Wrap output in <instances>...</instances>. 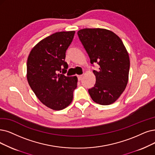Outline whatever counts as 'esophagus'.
Returning <instances> with one entry per match:
<instances>
[{
  "mask_svg": "<svg viewBox=\"0 0 155 155\" xmlns=\"http://www.w3.org/2000/svg\"><path fill=\"white\" fill-rule=\"evenodd\" d=\"M83 78V76L82 75H79V76H78V81H81V79Z\"/></svg>",
  "mask_w": 155,
  "mask_h": 155,
  "instance_id": "34e87169",
  "label": "esophagus"
}]
</instances>
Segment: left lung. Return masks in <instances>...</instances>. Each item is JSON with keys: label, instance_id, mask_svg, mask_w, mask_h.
<instances>
[{"label": "left lung", "instance_id": "1", "mask_svg": "<svg viewBox=\"0 0 155 155\" xmlns=\"http://www.w3.org/2000/svg\"><path fill=\"white\" fill-rule=\"evenodd\" d=\"M79 38L90 59L97 63L94 71L96 82L88 93L95 102L110 105L116 101L126 88L128 81L130 58L121 39L113 32L104 28H83Z\"/></svg>", "mask_w": 155, "mask_h": 155}]
</instances>
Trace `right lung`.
I'll use <instances>...</instances> for the list:
<instances>
[{
	"label": "right lung",
	"mask_w": 155,
	"mask_h": 155,
	"mask_svg": "<svg viewBox=\"0 0 155 155\" xmlns=\"http://www.w3.org/2000/svg\"><path fill=\"white\" fill-rule=\"evenodd\" d=\"M74 34L75 31L51 34L32 48L27 59V78L30 88L43 104L53 110L69 106L77 87L76 76L63 74L68 68L65 52Z\"/></svg>",
	"instance_id": "1"
}]
</instances>
